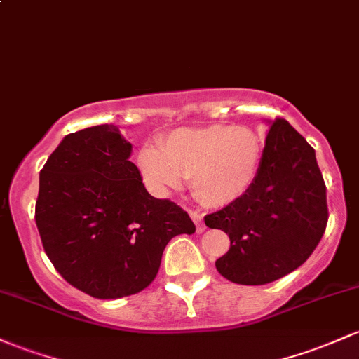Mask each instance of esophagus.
I'll return each instance as SVG.
<instances>
[{
  "label": "esophagus",
  "mask_w": 359,
  "mask_h": 359,
  "mask_svg": "<svg viewBox=\"0 0 359 359\" xmlns=\"http://www.w3.org/2000/svg\"><path fill=\"white\" fill-rule=\"evenodd\" d=\"M189 215H191V218L194 219L196 231H198V233H203V231L206 230V226H204V222H203V215H201L199 211H192V210H189Z\"/></svg>",
  "instance_id": "obj_1"
}]
</instances>
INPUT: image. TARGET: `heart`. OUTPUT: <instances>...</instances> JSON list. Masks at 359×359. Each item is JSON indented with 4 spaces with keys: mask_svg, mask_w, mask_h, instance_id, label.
<instances>
[{
    "mask_svg": "<svg viewBox=\"0 0 359 359\" xmlns=\"http://www.w3.org/2000/svg\"><path fill=\"white\" fill-rule=\"evenodd\" d=\"M262 143L252 129L211 124L180 128L137 153L143 180L155 194L167 196L191 177L201 203L223 208L242 199L257 179Z\"/></svg>",
    "mask_w": 359,
    "mask_h": 359,
    "instance_id": "1",
    "label": "heart"
}]
</instances>
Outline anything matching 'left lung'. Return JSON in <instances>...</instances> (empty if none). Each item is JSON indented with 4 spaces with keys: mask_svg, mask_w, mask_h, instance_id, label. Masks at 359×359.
Listing matches in <instances>:
<instances>
[{
    "mask_svg": "<svg viewBox=\"0 0 359 359\" xmlns=\"http://www.w3.org/2000/svg\"><path fill=\"white\" fill-rule=\"evenodd\" d=\"M327 196L315 149L288 121H269L261 167L237 203L204 216L230 237L216 261L218 273L237 285H266L300 267L327 226Z\"/></svg>",
    "mask_w": 359,
    "mask_h": 359,
    "instance_id": "obj_1",
    "label": "left lung"
}]
</instances>
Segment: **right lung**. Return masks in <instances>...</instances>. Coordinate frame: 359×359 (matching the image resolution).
Returning <instances> with one entry per match:
<instances>
[{"label": "right lung", "mask_w": 359, "mask_h": 359, "mask_svg": "<svg viewBox=\"0 0 359 359\" xmlns=\"http://www.w3.org/2000/svg\"><path fill=\"white\" fill-rule=\"evenodd\" d=\"M131 153L117 126H93L62 137L39 179L35 223L47 257L100 300L151 285L167 243L196 231L182 208L149 194Z\"/></svg>", "instance_id": "1"}]
</instances>
